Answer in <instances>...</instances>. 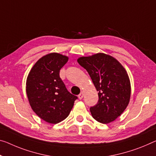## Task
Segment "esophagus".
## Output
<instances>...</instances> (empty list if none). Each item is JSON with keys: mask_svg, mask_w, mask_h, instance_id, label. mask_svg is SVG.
Listing matches in <instances>:
<instances>
[{"mask_svg": "<svg viewBox=\"0 0 156 156\" xmlns=\"http://www.w3.org/2000/svg\"><path fill=\"white\" fill-rule=\"evenodd\" d=\"M83 92H81L80 94H79V95H78L79 99L81 100V99H82V98H83Z\"/></svg>", "mask_w": 156, "mask_h": 156, "instance_id": "34e87169", "label": "esophagus"}]
</instances>
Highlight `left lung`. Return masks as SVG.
Masks as SVG:
<instances>
[{
	"instance_id": "obj_1",
	"label": "left lung",
	"mask_w": 156,
	"mask_h": 156,
	"mask_svg": "<svg viewBox=\"0 0 156 156\" xmlns=\"http://www.w3.org/2000/svg\"><path fill=\"white\" fill-rule=\"evenodd\" d=\"M77 62L89 74L98 91V103L90 107L92 116L102 123L114 121L130 101L131 88L127 72L114 57L102 53L80 57Z\"/></svg>"
}]
</instances>
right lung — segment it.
I'll list each match as a JSON object with an SVG mask.
<instances>
[{
	"label": "right lung",
	"mask_w": 156,
	"mask_h": 156,
	"mask_svg": "<svg viewBox=\"0 0 156 156\" xmlns=\"http://www.w3.org/2000/svg\"><path fill=\"white\" fill-rule=\"evenodd\" d=\"M68 61L63 55L47 54L38 60L27 77L26 93L31 108L49 123L66 119L78 98L68 91L59 75Z\"/></svg>",
	"instance_id": "obj_1"
}]
</instances>
